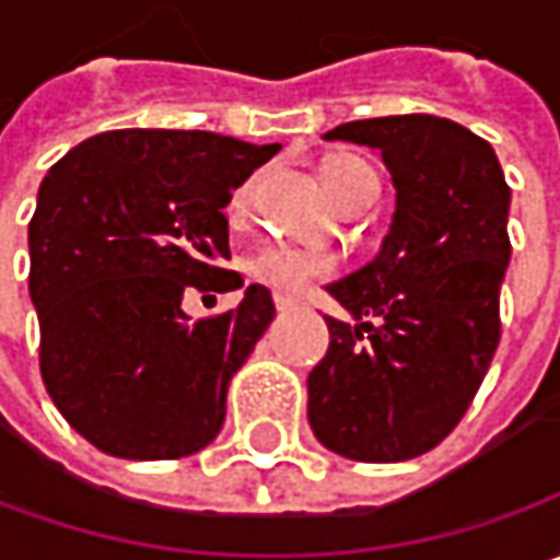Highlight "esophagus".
Listing matches in <instances>:
<instances>
[{"mask_svg":"<svg viewBox=\"0 0 560 560\" xmlns=\"http://www.w3.org/2000/svg\"><path fill=\"white\" fill-rule=\"evenodd\" d=\"M273 305H277V312H292L295 308V302H292L290 295H273Z\"/></svg>","mask_w":560,"mask_h":560,"instance_id":"esophagus-1","label":"esophagus"}]
</instances>
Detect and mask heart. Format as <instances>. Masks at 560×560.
I'll use <instances>...</instances> for the list:
<instances>
[{
	"label": "heart",
	"mask_w": 560,
	"mask_h": 560,
	"mask_svg": "<svg viewBox=\"0 0 560 560\" xmlns=\"http://www.w3.org/2000/svg\"><path fill=\"white\" fill-rule=\"evenodd\" d=\"M320 180L327 196L334 199L339 208H346L349 202H355L358 196L364 192H374L376 177L371 171V164L361 162L355 155H334L327 159L320 167ZM248 192L252 184L240 186L233 192V202L230 208L236 214H243L248 205ZM336 268V261L330 255H320V252H302V248H287V246H270L265 252H258L252 261H248V273L265 283L270 290L277 292H302L312 280L320 277H330Z\"/></svg>",
	"instance_id": "heart-1"
}]
</instances>
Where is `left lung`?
<instances>
[{
	"label": "left lung",
	"instance_id": "left-lung-1",
	"mask_svg": "<svg viewBox=\"0 0 560 560\" xmlns=\"http://www.w3.org/2000/svg\"><path fill=\"white\" fill-rule=\"evenodd\" d=\"M324 140L380 149L396 211L374 261L327 287L355 324L327 317L308 423L342 458L408 462L455 430L495 355L511 189L492 145L436 115L349 120Z\"/></svg>",
	"mask_w": 560,
	"mask_h": 560
}]
</instances>
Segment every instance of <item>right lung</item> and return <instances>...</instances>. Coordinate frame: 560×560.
I'll return each instance as SVG.
<instances>
[{"mask_svg":"<svg viewBox=\"0 0 560 560\" xmlns=\"http://www.w3.org/2000/svg\"><path fill=\"white\" fill-rule=\"evenodd\" d=\"M280 152L208 130H108L39 184L27 246L39 371L61 418L133 462L196 455L221 433L230 376L273 320L252 283L233 312L189 320L224 270L230 192Z\"/></svg>","mask_w":560,"mask_h":560,"instance_id":"1","label":"right lung"}]
</instances>
